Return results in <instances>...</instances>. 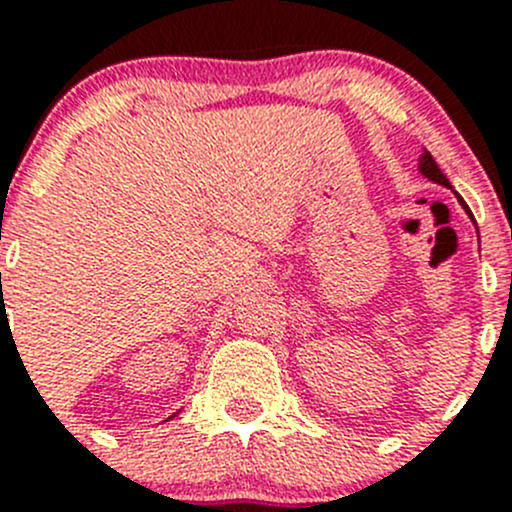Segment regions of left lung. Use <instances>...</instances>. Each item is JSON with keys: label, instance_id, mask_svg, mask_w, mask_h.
Returning a JSON list of instances; mask_svg holds the SVG:
<instances>
[{"label": "left lung", "instance_id": "8db88e82", "mask_svg": "<svg viewBox=\"0 0 512 512\" xmlns=\"http://www.w3.org/2000/svg\"><path fill=\"white\" fill-rule=\"evenodd\" d=\"M418 170H420V175H423V177H428L430 182H438V185H443V187H450V190H453V185H450V182H448V177L443 175V170H440V167H438V162L433 160V155H430L428 150H425L423 155H420V165H418ZM458 200H460V205H463V210L468 212L470 217H473V212H470V207L465 205V202H463V197H458ZM473 222H475V220H473Z\"/></svg>", "mask_w": 512, "mask_h": 512}]
</instances>
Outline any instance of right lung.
<instances>
[{"instance_id":"add662e5","label":"right lung","mask_w":512,"mask_h":512,"mask_svg":"<svg viewBox=\"0 0 512 512\" xmlns=\"http://www.w3.org/2000/svg\"><path fill=\"white\" fill-rule=\"evenodd\" d=\"M175 415H177V413H175ZM175 415H172V418H175ZM172 418H170V420H172Z\"/></svg>"}]
</instances>
